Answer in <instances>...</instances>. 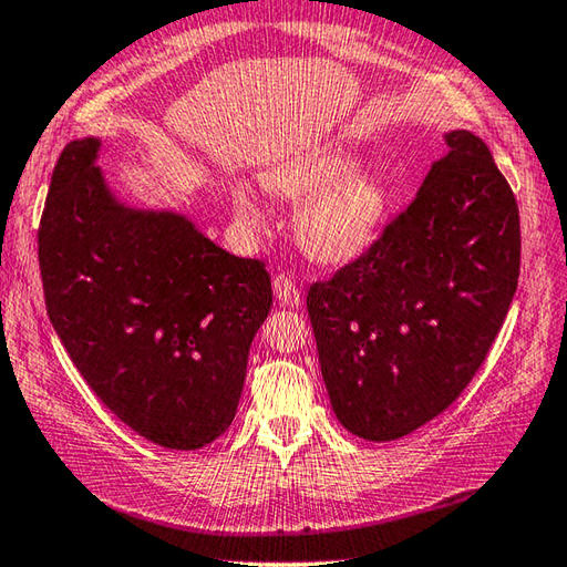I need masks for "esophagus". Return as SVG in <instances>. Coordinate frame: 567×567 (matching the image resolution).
Listing matches in <instances>:
<instances>
[{
  "mask_svg": "<svg viewBox=\"0 0 567 567\" xmlns=\"http://www.w3.org/2000/svg\"><path fill=\"white\" fill-rule=\"evenodd\" d=\"M272 290H275L277 302L285 305V307H299V302H302V292H299V287L295 285L290 275H285V272L275 275Z\"/></svg>",
  "mask_w": 567,
  "mask_h": 567,
  "instance_id": "obj_1",
  "label": "esophagus"
}]
</instances>
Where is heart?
Returning <instances> with one entry per match:
<instances>
[{
	"label": "heart",
	"instance_id": "heart-1",
	"mask_svg": "<svg viewBox=\"0 0 567 567\" xmlns=\"http://www.w3.org/2000/svg\"><path fill=\"white\" fill-rule=\"evenodd\" d=\"M268 194L287 204H303L295 216V236L309 258L347 265L379 240L391 210V188L381 174L361 166L357 152L315 147L292 154L262 174ZM230 202L243 224L265 226L258 198L246 184H230Z\"/></svg>",
	"mask_w": 567,
	"mask_h": 567
}]
</instances>
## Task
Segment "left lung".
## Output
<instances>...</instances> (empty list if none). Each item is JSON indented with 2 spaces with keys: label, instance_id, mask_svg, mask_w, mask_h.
<instances>
[{
  "label": "left lung",
  "instance_id": "obj_1",
  "mask_svg": "<svg viewBox=\"0 0 567 567\" xmlns=\"http://www.w3.org/2000/svg\"><path fill=\"white\" fill-rule=\"evenodd\" d=\"M445 142L383 236L307 295L331 408L371 442L410 435L457 401L518 285L512 186L472 132L452 130Z\"/></svg>",
  "mask_w": 567,
  "mask_h": 567
}]
</instances>
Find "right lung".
Segmentation results:
<instances>
[{
	"label": "right lung",
	"instance_id": "1",
	"mask_svg": "<svg viewBox=\"0 0 567 567\" xmlns=\"http://www.w3.org/2000/svg\"><path fill=\"white\" fill-rule=\"evenodd\" d=\"M97 154V137L73 140L51 176L39 226L49 319L122 423L154 445L206 447L236 417L270 275L184 214L120 202Z\"/></svg>",
	"mask_w": 567,
	"mask_h": 567
}]
</instances>
